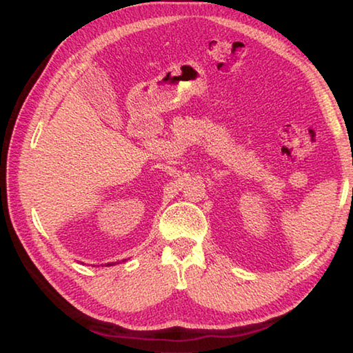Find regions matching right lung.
Instances as JSON below:
<instances>
[{
	"label": "right lung",
	"mask_w": 353,
	"mask_h": 353,
	"mask_svg": "<svg viewBox=\"0 0 353 353\" xmlns=\"http://www.w3.org/2000/svg\"><path fill=\"white\" fill-rule=\"evenodd\" d=\"M109 265H112V263H109Z\"/></svg>",
	"instance_id": "obj_1"
}]
</instances>
